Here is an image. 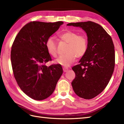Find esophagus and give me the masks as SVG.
<instances>
[{
	"label": "esophagus",
	"instance_id": "1",
	"mask_svg": "<svg viewBox=\"0 0 124 124\" xmlns=\"http://www.w3.org/2000/svg\"><path fill=\"white\" fill-rule=\"evenodd\" d=\"M63 71L64 72H66L68 71L69 69H68V68H67V67H63Z\"/></svg>",
	"mask_w": 124,
	"mask_h": 124
}]
</instances>
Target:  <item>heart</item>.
Wrapping results in <instances>:
<instances>
[{
    "instance_id": "b5f03b06",
    "label": "heart",
    "mask_w": 124,
    "mask_h": 124,
    "mask_svg": "<svg viewBox=\"0 0 124 124\" xmlns=\"http://www.w3.org/2000/svg\"><path fill=\"white\" fill-rule=\"evenodd\" d=\"M60 43L67 44L65 53L55 60L57 64L68 67L75 61L76 57H83L87 52L88 40L85 35L78 33L75 31H67L59 35ZM46 47L50 55L55 57L57 54V44L54 38L49 37L46 41Z\"/></svg>"
}]
</instances>
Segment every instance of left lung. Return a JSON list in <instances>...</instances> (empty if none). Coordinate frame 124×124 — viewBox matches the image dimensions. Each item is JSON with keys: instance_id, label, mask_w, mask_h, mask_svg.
Masks as SVG:
<instances>
[{"instance_id": "obj_1", "label": "left lung", "mask_w": 124, "mask_h": 124, "mask_svg": "<svg viewBox=\"0 0 124 124\" xmlns=\"http://www.w3.org/2000/svg\"><path fill=\"white\" fill-rule=\"evenodd\" d=\"M79 27L88 37V48L72 69L75 78L71 83L75 93L81 98L92 99L108 84L115 65V47L112 38L100 24L92 21L70 23Z\"/></svg>"}]
</instances>
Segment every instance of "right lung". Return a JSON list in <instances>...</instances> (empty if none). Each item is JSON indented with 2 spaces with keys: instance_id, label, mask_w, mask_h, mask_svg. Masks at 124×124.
Returning a JSON list of instances; mask_svg holds the SVG:
<instances>
[{
  "instance_id": "add662e5",
  "label": "right lung",
  "mask_w": 124,
  "mask_h": 124,
  "mask_svg": "<svg viewBox=\"0 0 124 124\" xmlns=\"http://www.w3.org/2000/svg\"><path fill=\"white\" fill-rule=\"evenodd\" d=\"M63 22L31 21L18 32L12 46L10 59L14 78L21 89L35 100L51 95L63 73L61 65L53 64L46 41Z\"/></svg>"
}]
</instances>
